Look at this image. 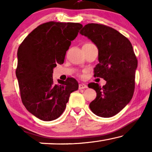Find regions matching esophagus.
Segmentation results:
<instances>
[{"label": "esophagus", "mask_w": 152, "mask_h": 152, "mask_svg": "<svg viewBox=\"0 0 152 152\" xmlns=\"http://www.w3.org/2000/svg\"><path fill=\"white\" fill-rule=\"evenodd\" d=\"M88 88L86 84H83V83H81V84H79V89H84V88Z\"/></svg>", "instance_id": "esophagus-1"}]
</instances>
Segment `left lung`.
I'll return each instance as SVG.
<instances>
[{
	"mask_svg": "<svg viewBox=\"0 0 152 152\" xmlns=\"http://www.w3.org/2000/svg\"><path fill=\"white\" fill-rule=\"evenodd\" d=\"M80 33L97 47L99 64L94 76L107 82L102 87L97 83L88 84L97 93L89 107L97 116L112 117L129 103L134 95L138 60L132 45L121 33L104 25L88 23Z\"/></svg>",
	"mask_w": 152,
	"mask_h": 152,
	"instance_id": "obj_1",
	"label": "left lung"
}]
</instances>
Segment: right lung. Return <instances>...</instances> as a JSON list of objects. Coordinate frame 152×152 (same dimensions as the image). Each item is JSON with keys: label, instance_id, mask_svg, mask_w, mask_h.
Listing matches in <instances>:
<instances>
[{"label": "right lung", "instance_id": "1", "mask_svg": "<svg viewBox=\"0 0 152 152\" xmlns=\"http://www.w3.org/2000/svg\"><path fill=\"white\" fill-rule=\"evenodd\" d=\"M82 25L50 21L26 37L17 52L16 75L22 102L39 119L51 121L63 113L70 93L78 89L74 78L53 82V68L64 61L71 41Z\"/></svg>", "mask_w": 152, "mask_h": 152}]
</instances>
